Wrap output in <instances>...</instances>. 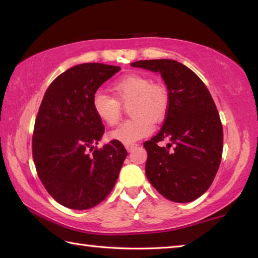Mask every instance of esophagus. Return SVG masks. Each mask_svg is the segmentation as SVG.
<instances>
[{
	"instance_id": "34e87169",
	"label": "esophagus",
	"mask_w": 258,
	"mask_h": 258,
	"mask_svg": "<svg viewBox=\"0 0 258 258\" xmlns=\"http://www.w3.org/2000/svg\"><path fill=\"white\" fill-rule=\"evenodd\" d=\"M137 147H138L137 143H130V145H125L126 150H127L128 152H131L132 150H134L135 148H137Z\"/></svg>"
}]
</instances>
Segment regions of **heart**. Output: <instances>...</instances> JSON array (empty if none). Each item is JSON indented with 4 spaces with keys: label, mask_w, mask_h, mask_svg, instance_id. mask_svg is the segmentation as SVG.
I'll return each mask as SVG.
<instances>
[{
    "label": "heart",
    "mask_w": 258,
    "mask_h": 258,
    "mask_svg": "<svg viewBox=\"0 0 258 258\" xmlns=\"http://www.w3.org/2000/svg\"><path fill=\"white\" fill-rule=\"evenodd\" d=\"M116 99L103 92L92 98V108L98 118L108 126L118 123L121 117V104L132 100L130 113L133 118L126 120L113 130L110 138L130 145L146 138L154 131V123H159L167 115L169 94L167 89L141 74H128L112 84Z\"/></svg>",
    "instance_id": "heart-1"
}]
</instances>
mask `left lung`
Masks as SVG:
<instances>
[{"label": "left lung", "instance_id": "left-lung-1", "mask_svg": "<svg viewBox=\"0 0 258 258\" xmlns=\"http://www.w3.org/2000/svg\"><path fill=\"white\" fill-rule=\"evenodd\" d=\"M131 66L159 73L169 94L163 127L143 143L148 180L166 199L194 202L211 186L223 150V128L212 95L203 81L176 60H140ZM165 138L170 143L159 147L158 142Z\"/></svg>", "mask_w": 258, "mask_h": 258}]
</instances>
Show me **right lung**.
<instances>
[{
  "instance_id": "obj_1",
  "label": "right lung",
  "mask_w": 258,
  "mask_h": 258,
  "mask_svg": "<svg viewBox=\"0 0 258 258\" xmlns=\"http://www.w3.org/2000/svg\"><path fill=\"white\" fill-rule=\"evenodd\" d=\"M119 69L97 62L77 64L56 77L42 100L33 158L46 191L64 207L83 211L106 199L127 156L115 140L93 149L104 127L93 111L92 98Z\"/></svg>"
}]
</instances>
